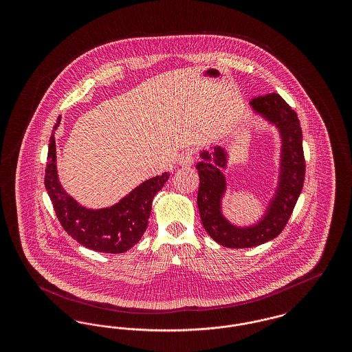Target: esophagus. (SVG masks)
Masks as SVG:
<instances>
[{
    "mask_svg": "<svg viewBox=\"0 0 352 352\" xmlns=\"http://www.w3.org/2000/svg\"><path fill=\"white\" fill-rule=\"evenodd\" d=\"M178 164H179V166H182V168H188V166H191V165L194 164L192 153H191V151H184V154L179 157Z\"/></svg>",
    "mask_w": 352,
    "mask_h": 352,
    "instance_id": "esophagus-1",
    "label": "esophagus"
}]
</instances>
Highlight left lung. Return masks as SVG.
Listing matches in <instances>:
<instances>
[{"instance_id": "obj_1", "label": "left lung", "mask_w": 352, "mask_h": 352, "mask_svg": "<svg viewBox=\"0 0 352 352\" xmlns=\"http://www.w3.org/2000/svg\"><path fill=\"white\" fill-rule=\"evenodd\" d=\"M252 112L274 125L281 138L277 186L268 206L256 223L237 226L224 217L223 198L227 192V168L230 154L221 145L199 153L198 208L207 234L227 248H252L273 240L281 234L298 201L305 179L302 129L297 113L278 94L254 98Z\"/></svg>"}]
</instances>
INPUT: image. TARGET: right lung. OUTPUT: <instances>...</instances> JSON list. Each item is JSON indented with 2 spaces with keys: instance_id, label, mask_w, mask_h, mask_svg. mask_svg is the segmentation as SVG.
<instances>
[{
  "instance_id": "right-lung-1",
  "label": "right lung",
  "mask_w": 352,
  "mask_h": 352,
  "mask_svg": "<svg viewBox=\"0 0 352 352\" xmlns=\"http://www.w3.org/2000/svg\"><path fill=\"white\" fill-rule=\"evenodd\" d=\"M59 124L60 116L51 134L45 175V186L58 220L72 239L88 250L102 253L129 251L145 232L153 198L166 184L170 174L164 173L138 184L111 207L87 208L75 201L59 182L54 137Z\"/></svg>"
}]
</instances>
